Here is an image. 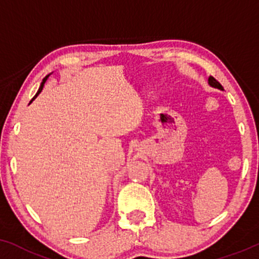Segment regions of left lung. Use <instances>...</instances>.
<instances>
[{
    "mask_svg": "<svg viewBox=\"0 0 259 259\" xmlns=\"http://www.w3.org/2000/svg\"><path fill=\"white\" fill-rule=\"evenodd\" d=\"M208 84H210V87H212V88H216V89H220V90H223V87L221 85V84L217 82L216 79L213 78L212 76L208 77Z\"/></svg>",
    "mask_w": 259,
    "mask_h": 259,
    "instance_id": "1",
    "label": "left lung"
}]
</instances>
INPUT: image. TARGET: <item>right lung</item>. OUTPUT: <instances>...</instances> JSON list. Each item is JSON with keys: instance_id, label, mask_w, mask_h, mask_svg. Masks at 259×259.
I'll return each instance as SVG.
<instances>
[{"instance_id": "right-lung-1", "label": "right lung", "mask_w": 259, "mask_h": 259, "mask_svg": "<svg viewBox=\"0 0 259 259\" xmlns=\"http://www.w3.org/2000/svg\"><path fill=\"white\" fill-rule=\"evenodd\" d=\"M49 76H51V73H49V74H48V76H46V77H45V78H43V80H42V83H40V85H39V88H38V92H37V93H36V95H35V96H33V99H32V100H31V101H30V104H31V102H32V101H33V100H35V99L37 98V96H38V94H39V93H40V92H42L43 87H45V83L47 82V79H48V77H49Z\"/></svg>"}]
</instances>
